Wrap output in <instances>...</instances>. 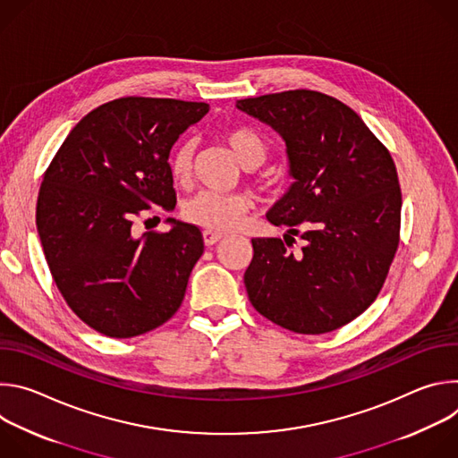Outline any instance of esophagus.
Here are the masks:
<instances>
[{
  "label": "esophagus",
  "mask_w": 458,
  "mask_h": 458,
  "mask_svg": "<svg viewBox=\"0 0 458 458\" xmlns=\"http://www.w3.org/2000/svg\"><path fill=\"white\" fill-rule=\"evenodd\" d=\"M203 239H205L207 246H212V244H216V242H219L223 239V233L214 232V230H205L203 232Z\"/></svg>",
  "instance_id": "1"
}]
</instances>
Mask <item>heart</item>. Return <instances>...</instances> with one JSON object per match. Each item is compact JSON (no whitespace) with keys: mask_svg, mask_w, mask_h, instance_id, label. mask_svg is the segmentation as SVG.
I'll use <instances>...</instances> for the list:
<instances>
[{"mask_svg":"<svg viewBox=\"0 0 458 458\" xmlns=\"http://www.w3.org/2000/svg\"><path fill=\"white\" fill-rule=\"evenodd\" d=\"M223 140L244 168H255L267 157L265 141L250 128H226L223 132ZM193 156L195 145L191 140H182L174 147L168 159V168L175 181H186L190 177ZM250 207L251 201L246 195L201 191L184 207V219L208 230H233L242 223Z\"/></svg>","mask_w":458,"mask_h":458,"instance_id":"heart-1","label":"heart"}]
</instances>
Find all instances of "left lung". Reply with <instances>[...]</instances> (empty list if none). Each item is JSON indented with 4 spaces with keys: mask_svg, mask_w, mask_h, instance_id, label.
I'll list each match as a JSON object with an SVG mask.
<instances>
[{
    "mask_svg": "<svg viewBox=\"0 0 458 458\" xmlns=\"http://www.w3.org/2000/svg\"><path fill=\"white\" fill-rule=\"evenodd\" d=\"M235 106L284 140L293 182L267 219L304 241L295 251L277 237L251 239L248 299L290 332H334L377 299L395 257L403 207L395 163L359 114L332 96L286 90Z\"/></svg>",
    "mask_w": 458,
    "mask_h": 458,
    "instance_id": "left-lung-1",
    "label": "left lung"
}]
</instances>
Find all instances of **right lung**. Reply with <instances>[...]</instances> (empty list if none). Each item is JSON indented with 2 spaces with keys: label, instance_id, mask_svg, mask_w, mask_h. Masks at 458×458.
I'll list each match as a JSON object with an SVG mask.
<instances>
[{
  "label": "right lung",
  "instance_id": "obj_1",
  "mask_svg": "<svg viewBox=\"0 0 458 458\" xmlns=\"http://www.w3.org/2000/svg\"><path fill=\"white\" fill-rule=\"evenodd\" d=\"M207 103L121 98L87 114L45 172L36 225L52 279L96 332L130 339L156 330L181 306L203 255L198 226L134 235V219L174 210V143Z\"/></svg>",
  "mask_w": 458,
  "mask_h": 458
}]
</instances>
